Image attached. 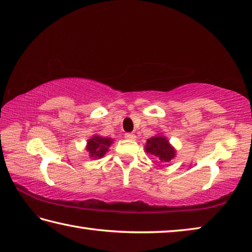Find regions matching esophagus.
<instances>
[{
  "instance_id": "34e87169",
  "label": "esophagus",
  "mask_w": 252,
  "mask_h": 252,
  "mask_svg": "<svg viewBox=\"0 0 252 252\" xmlns=\"http://www.w3.org/2000/svg\"><path fill=\"white\" fill-rule=\"evenodd\" d=\"M125 137H126V140H131V141H134L136 139V136H135L134 133H126Z\"/></svg>"
}]
</instances>
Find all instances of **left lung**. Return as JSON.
Segmentation results:
<instances>
[{"mask_svg":"<svg viewBox=\"0 0 252 252\" xmlns=\"http://www.w3.org/2000/svg\"><path fill=\"white\" fill-rule=\"evenodd\" d=\"M145 152L147 154L155 156L158 162H162V164H168L171 159L175 158L177 154L175 147L162 134H156L153 137H150L146 141Z\"/></svg>","mask_w":252,"mask_h":252,"instance_id":"8db88e82","label":"left lung"}]
</instances>
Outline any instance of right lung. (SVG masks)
Segmentation results:
<instances>
[{
    "label": "right lung",
    "mask_w": 252,
    "mask_h": 252,
    "mask_svg": "<svg viewBox=\"0 0 252 252\" xmlns=\"http://www.w3.org/2000/svg\"><path fill=\"white\" fill-rule=\"evenodd\" d=\"M113 143L111 137H105L101 135L94 134L92 137L87 140L86 151L90 154L91 159H99L106 155V153L109 151V147Z\"/></svg>",
    "instance_id": "right-lung-1"
}]
</instances>
